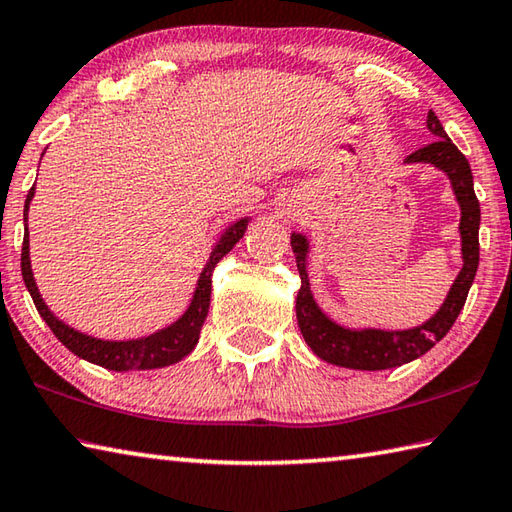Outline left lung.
I'll list each match as a JSON object with an SVG mask.
<instances>
[{
  "label": "left lung",
  "instance_id": "8db88e82",
  "mask_svg": "<svg viewBox=\"0 0 512 512\" xmlns=\"http://www.w3.org/2000/svg\"><path fill=\"white\" fill-rule=\"evenodd\" d=\"M429 133L436 137L431 144L422 146L411 153L406 162H424L433 164L438 171H443L449 178V185L454 189V196L461 207V257L463 266L458 271L452 289L447 291L443 305L436 314L422 325L409 329H377L363 327L352 329L334 323L323 309L318 307L311 293L307 257H309V239L300 232H291V248L296 253V264L300 273V291L296 298V316L298 327L305 341L318 359H323L332 366L352 368V370H388L397 368L402 363L422 357L429 352L443 336L452 329L454 320L461 314L465 305L467 291H470L476 268H479V223L481 207L474 194L472 169L465 155L456 149L449 140L440 119L429 110L427 115Z\"/></svg>",
  "mask_w": 512,
  "mask_h": 512
}]
</instances>
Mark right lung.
<instances>
[{"label": "right lung", "instance_id": "add662e5", "mask_svg": "<svg viewBox=\"0 0 512 512\" xmlns=\"http://www.w3.org/2000/svg\"><path fill=\"white\" fill-rule=\"evenodd\" d=\"M36 196V187H31L27 194V203H24V221L29 216V205ZM250 223V216L235 221L223 230V235L216 241L207 264L198 275L196 291L192 296V302L185 309V314L178 320H173L171 325L158 329L142 339H128V341H106V339H94L90 334H83L79 329L65 325L54 311L47 307V302L42 300L36 277L31 271V257H29V228L24 232V244H22V277L24 284L33 298L38 314L49 325L51 332L56 334V339L65 345L69 352H74L76 357H81L90 363H97L101 368L115 370V372H128V370H153L164 368L171 363H178L185 359L189 352L196 348L198 336H201V327L205 323L207 309H210V296H212V273L216 264L235 248L237 241L244 237V232Z\"/></svg>", "mask_w": 512, "mask_h": 512}]
</instances>
